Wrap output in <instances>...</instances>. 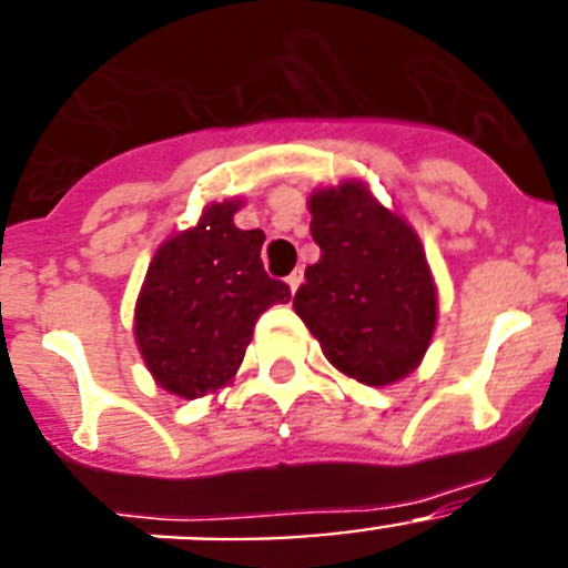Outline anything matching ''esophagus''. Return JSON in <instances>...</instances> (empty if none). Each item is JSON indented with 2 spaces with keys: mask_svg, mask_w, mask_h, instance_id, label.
<instances>
[{
  "mask_svg": "<svg viewBox=\"0 0 568 568\" xmlns=\"http://www.w3.org/2000/svg\"><path fill=\"white\" fill-rule=\"evenodd\" d=\"M301 281H304V275H301V270H295V273L287 275V284H290V290H293V293L301 287Z\"/></svg>",
  "mask_w": 568,
  "mask_h": 568,
  "instance_id": "obj_1",
  "label": "esophagus"
}]
</instances>
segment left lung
Listing matches in <instances>:
<instances>
[{"mask_svg":"<svg viewBox=\"0 0 568 568\" xmlns=\"http://www.w3.org/2000/svg\"><path fill=\"white\" fill-rule=\"evenodd\" d=\"M310 213L321 258L304 270L295 313L338 373L366 386L406 378L438 318L418 233L361 182L315 190Z\"/></svg>","mask_w":568,"mask_h":568,"instance_id":"left-lung-1","label":"left lung"}]
</instances>
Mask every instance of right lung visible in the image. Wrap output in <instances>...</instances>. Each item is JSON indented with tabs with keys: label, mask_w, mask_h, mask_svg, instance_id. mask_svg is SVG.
Masks as SVG:
<instances>
[{
	"label": "right lung",
	"mask_w": 568,
	"mask_h": 568,
	"mask_svg": "<svg viewBox=\"0 0 568 568\" xmlns=\"http://www.w3.org/2000/svg\"><path fill=\"white\" fill-rule=\"evenodd\" d=\"M239 202L210 204L199 224L155 250L135 301V344L155 384L202 398L233 381L258 315L290 287L264 273L261 230H239Z\"/></svg>",
	"instance_id": "obj_1"
}]
</instances>
